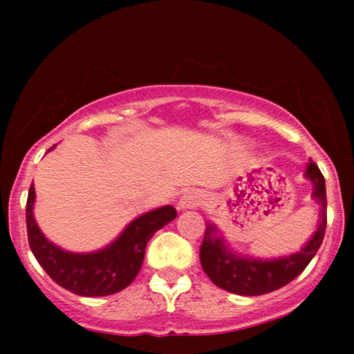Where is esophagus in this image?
I'll return each instance as SVG.
<instances>
[{"label":"esophagus","instance_id":"34e87169","mask_svg":"<svg viewBox=\"0 0 354 354\" xmlns=\"http://www.w3.org/2000/svg\"><path fill=\"white\" fill-rule=\"evenodd\" d=\"M203 203V194L198 193V191H188L181 196L180 200V208L188 209V208H196Z\"/></svg>","mask_w":354,"mask_h":354}]
</instances>
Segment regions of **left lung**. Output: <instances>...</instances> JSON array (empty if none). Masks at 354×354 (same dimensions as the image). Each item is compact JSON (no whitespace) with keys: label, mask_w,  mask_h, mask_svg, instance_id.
Here are the masks:
<instances>
[{"label":"left lung","mask_w":354,"mask_h":354,"mask_svg":"<svg viewBox=\"0 0 354 354\" xmlns=\"http://www.w3.org/2000/svg\"><path fill=\"white\" fill-rule=\"evenodd\" d=\"M306 178L313 181V198L321 203V221L318 231L310 239L299 253L281 259H261L238 258L226 250L218 236H213V226L206 228L200 248L201 268L216 286L234 295L259 296L279 290L284 284L293 281L296 276L310 265L313 256L318 253L326 231V186L324 176L321 174L318 165L310 160L306 168Z\"/></svg>","instance_id":"1"}]
</instances>
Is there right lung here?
Instances as JSON below:
<instances>
[{"instance_id": "right-lung-1", "label": "right lung", "mask_w": 354, "mask_h": 354, "mask_svg": "<svg viewBox=\"0 0 354 354\" xmlns=\"http://www.w3.org/2000/svg\"><path fill=\"white\" fill-rule=\"evenodd\" d=\"M35 188L26 201L28 243L48 276L61 288L80 296H108L124 290L140 273L148 241L176 218L173 206H163L136 218L111 246L89 254L59 250L43 236L33 218Z\"/></svg>"}]
</instances>
